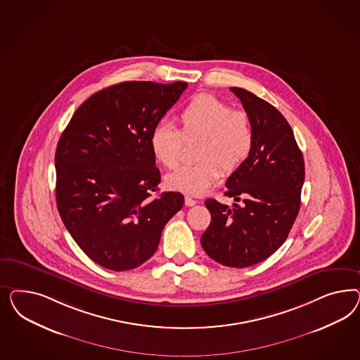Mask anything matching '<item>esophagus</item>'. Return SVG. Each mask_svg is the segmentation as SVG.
I'll return each instance as SVG.
<instances>
[{
    "mask_svg": "<svg viewBox=\"0 0 360 360\" xmlns=\"http://www.w3.org/2000/svg\"><path fill=\"white\" fill-rule=\"evenodd\" d=\"M185 205L187 207H193V206H195L196 200H194V199H193V198H190V196H186Z\"/></svg>",
    "mask_w": 360,
    "mask_h": 360,
    "instance_id": "obj_1",
    "label": "esophagus"
}]
</instances>
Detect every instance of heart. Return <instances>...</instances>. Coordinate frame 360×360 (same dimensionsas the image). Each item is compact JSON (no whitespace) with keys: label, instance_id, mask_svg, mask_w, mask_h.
I'll list each match as a JSON object with an SVG mask.
<instances>
[{"label":"heart","instance_id":"obj_1","mask_svg":"<svg viewBox=\"0 0 360 360\" xmlns=\"http://www.w3.org/2000/svg\"><path fill=\"white\" fill-rule=\"evenodd\" d=\"M179 131L169 124H157L149 137L153 155L166 169L181 161L184 141L200 140L196 152L199 164L185 165L166 176V186L190 195H203L220 179L232 174L250 157L255 143L251 116L232 109L214 95L200 94L178 115Z\"/></svg>","mask_w":360,"mask_h":360}]
</instances>
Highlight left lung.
Returning <instances> with one entry per match:
<instances>
[{"mask_svg":"<svg viewBox=\"0 0 360 360\" xmlns=\"http://www.w3.org/2000/svg\"><path fill=\"white\" fill-rule=\"evenodd\" d=\"M251 116L255 143L250 157L229 175L224 195L205 202L211 223L200 238L208 256L221 265L245 268L277 251L293 227L301 205L305 164L289 122L268 101L231 87Z\"/></svg>","mask_w":360,"mask_h":360,"instance_id":"obj_1","label":"left lung"}]
</instances>
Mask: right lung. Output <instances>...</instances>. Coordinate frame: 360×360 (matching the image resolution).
Instances as JSON below:
<instances>
[{"mask_svg": "<svg viewBox=\"0 0 360 360\" xmlns=\"http://www.w3.org/2000/svg\"><path fill=\"white\" fill-rule=\"evenodd\" d=\"M185 82H122L88 98L62 133L56 153V207L92 262L128 271L149 260L162 229L184 206L158 190L149 137L178 101Z\"/></svg>", "mask_w": 360, "mask_h": 360, "instance_id": "right-lung-1", "label": "right lung"}]
</instances>
